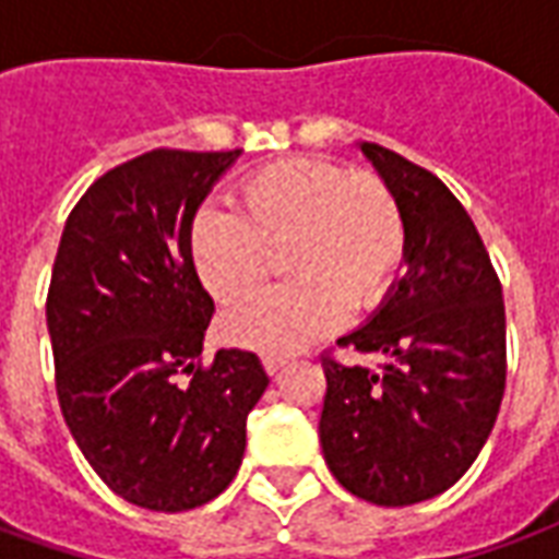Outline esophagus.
<instances>
[{
	"label": "esophagus",
	"instance_id": "obj_1",
	"mask_svg": "<svg viewBox=\"0 0 559 559\" xmlns=\"http://www.w3.org/2000/svg\"><path fill=\"white\" fill-rule=\"evenodd\" d=\"M284 365H287V356H263V368L269 374H278Z\"/></svg>",
	"mask_w": 559,
	"mask_h": 559
}]
</instances>
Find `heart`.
<instances>
[{
	"mask_svg": "<svg viewBox=\"0 0 559 559\" xmlns=\"http://www.w3.org/2000/svg\"><path fill=\"white\" fill-rule=\"evenodd\" d=\"M239 215L200 209L188 248L197 275L218 302H236L266 278L269 248L290 245L284 266L296 275L236 305L221 320L224 338L290 356L338 326L341 317L386 299L404 260V215L377 173H347L323 158L272 160L248 173Z\"/></svg>",
	"mask_w": 559,
	"mask_h": 559,
	"instance_id": "obj_1",
	"label": "heart"
}]
</instances>
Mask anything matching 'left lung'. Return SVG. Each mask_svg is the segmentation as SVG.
I'll return each mask as SVG.
<instances>
[{"label": "left lung", "mask_w": 559, "mask_h": 559, "mask_svg": "<svg viewBox=\"0 0 559 559\" xmlns=\"http://www.w3.org/2000/svg\"><path fill=\"white\" fill-rule=\"evenodd\" d=\"M404 215V275L338 347L380 365L323 356L320 445L332 476L377 506H413L452 488L491 433L506 389L500 278L467 209L433 173L359 143Z\"/></svg>", "instance_id": "1"}]
</instances>
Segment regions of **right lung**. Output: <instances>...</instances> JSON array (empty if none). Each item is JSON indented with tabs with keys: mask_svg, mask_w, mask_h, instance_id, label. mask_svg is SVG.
<instances>
[{
	"mask_svg": "<svg viewBox=\"0 0 559 559\" xmlns=\"http://www.w3.org/2000/svg\"><path fill=\"white\" fill-rule=\"evenodd\" d=\"M233 152L152 148L71 209L47 293L56 395L71 437L128 503L185 512L215 500L245 455L269 377L254 353L203 365L215 311L188 233Z\"/></svg>",
	"mask_w": 559,
	"mask_h": 559,
	"instance_id": "add662e5",
	"label": "right lung"
}]
</instances>
